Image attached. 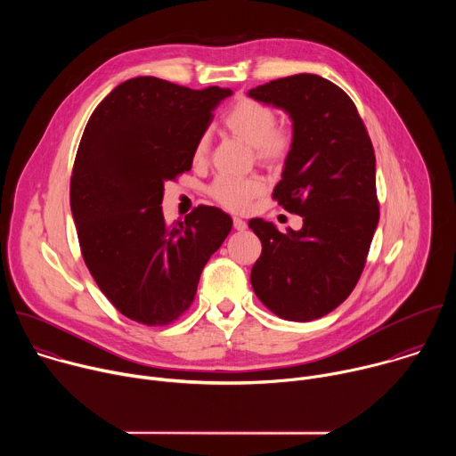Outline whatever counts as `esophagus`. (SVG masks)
<instances>
[{"mask_svg":"<svg viewBox=\"0 0 456 456\" xmlns=\"http://www.w3.org/2000/svg\"><path fill=\"white\" fill-rule=\"evenodd\" d=\"M232 227H234L236 231H245V229H247V224H245L241 218L234 216V218H232Z\"/></svg>","mask_w":456,"mask_h":456,"instance_id":"obj_1","label":"esophagus"}]
</instances>
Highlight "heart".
<instances>
[{
	"label": "heart",
	"instance_id": "1",
	"mask_svg": "<svg viewBox=\"0 0 456 456\" xmlns=\"http://www.w3.org/2000/svg\"><path fill=\"white\" fill-rule=\"evenodd\" d=\"M274 108L250 97L238 99L224 117L229 134L252 146L254 157L267 167H280L290 157L296 144V132L290 124H278ZM211 150V134L204 132L192 148L194 162H204ZM265 185L259 178H231L220 176L209 194L215 202L231 211H245Z\"/></svg>",
	"mask_w": 456,
	"mask_h": 456
}]
</instances>
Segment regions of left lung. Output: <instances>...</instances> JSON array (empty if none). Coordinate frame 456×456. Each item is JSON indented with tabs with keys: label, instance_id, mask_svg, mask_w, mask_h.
Returning a JSON list of instances; mask_svg holds the SVG:
<instances>
[{
	"label": "left lung",
	"instance_id": "1",
	"mask_svg": "<svg viewBox=\"0 0 456 456\" xmlns=\"http://www.w3.org/2000/svg\"><path fill=\"white\" fill-rule=\"evenodd\" d=\"M248 95L292 117L296 144L273 199L303 216V229L287 234L248 222L262 241L250 283L276 315L312 321L352 294L366 265L379 224L375 151L357 106L329 79L297 74Z\"/></svg>",
	"mask_w": 456,
	"mask_h": 456
}]
</instances>
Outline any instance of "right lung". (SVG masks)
<instances>
[{
  "mask_svg": "<svg viewBox=\"0 0 456 456\" xmlns=\"http://www.w3.org/2000/svg\"><path fill=\"white\" fill-rule=\"evenodd\" d=\"M231 94L129 79L94 110L81 137L70 208L83 259L110 303L146 327L189 310L208 259L231 232L218 208L199 206L175 224L160 208L164 183L191 169L194 142Z\"/></svg>",
  "mask_w": 456,
  "mask_h": 456,
  "instance_id": "obj_1",
  "label": "right lung"
}]
</instances>
